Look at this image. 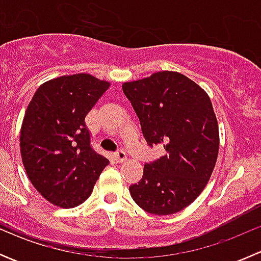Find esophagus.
Listing matches in <instances>:
<instances>
[{"label":"esophagus","mask_w":261,"mask_h":261,"mask_svg":"<svg viewBox=\"0 0 261 261\" xmlns=\"http://www.w3.org/2000/svg\"><path fill=\"white\" fill-rule=\"evenodd\" d=\"M115 156H116V159L118 160V162H125L126 160V152H125V150L123 149H118L117 151L115 152Z\"/></svg>","instance_id":"34e87169"}]
</instances>
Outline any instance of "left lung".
Segmentation results:
<instances>
[{
  "label": "left lung",
  "mask_w": 261,
  "mask_h": 261,
  "mask_svg": "<svg viewBox=\"0 0 261 261\" xmlns=\"http://www.w3.org/2000/svg\"><path fill=\"white\" fill-rule=\"evenodd\" d=\"M138 115L147 145L165 155L146 163L140 181L130 186L134 201L152 215L186 208L210 180L220 147L218 125L206 92L177 72H158L122 84Z\"/></svg>",
  "instance_id": "8db88e82"
}]
</instances>
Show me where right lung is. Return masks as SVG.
Returning <instances> with one entry per match:
<instances>
[{"instance_id": "right-lung-1", "label": "right lung", "mask_w": 261, "mask_h": 261, "mask_svg": "<svg viewBox=\"0 0 261 261\" xmlns=\"http://www.w3.org/2000/svg\"><path fill=\"white\" fill-rule=\"evenodd\" d=\"M110 83L89 74L55 78L34 94L21 126L26 174L39 193L63 208L83 203L109 160L94 151L86 116Z\"/></svg>"}]
</instances>
